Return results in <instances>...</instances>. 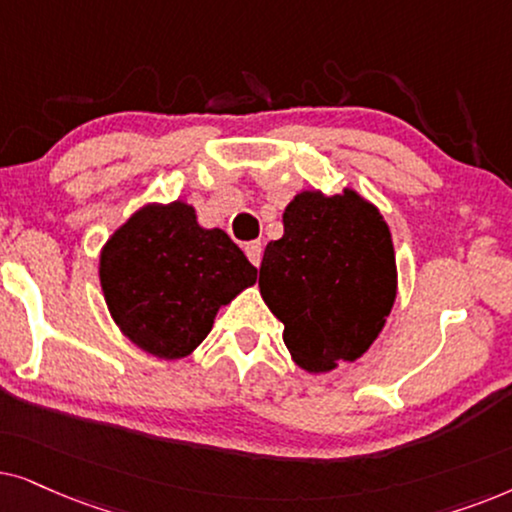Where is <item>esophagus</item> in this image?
Returning <instances> with one entry per match:
<instances>
[{
	"label": "esophagus",
	"instance_id": "obj_1",
	"mask_svg": "<svg viewBox=\"0 0 512 512\" xmlns=\"http://www.w3.org/2000/svg\"><path fill=\"white\" fill-rule=\"evenodd\" d=\"M262 243L260 241H252V243H248L245 245V255H248V260L255 264V267H260V262H262Z\"/></svg>",
	"mask_w": 512,
	"mask_h": 512
}]
</instances>
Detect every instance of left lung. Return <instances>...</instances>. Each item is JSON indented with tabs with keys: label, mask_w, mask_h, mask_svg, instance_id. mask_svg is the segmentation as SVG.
I'll list each match as a JSON object with an SVG mask.
<instances>
[{
	"label": "left lung",
	"mask_w": 512,
	"mask_h": 512,
	"mask_svg": "<svg viewBox=\"0 0 512 512\" xmlns=\"http://www.w3.org/2000/svg\"><path fill=\"white\" fill-rule=\"evenodd\" d=\"M260 292L299 367L332 370L377 339L395 302V252L379 210L356 192H302L264 250Z\"/></svg>",
	"instance_id": "1"
}]
</instances>
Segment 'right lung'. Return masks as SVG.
<instances>
[{"label":"right lung","instance_id":"1","mask_svg":"<svg viewBox=\"0 0 512 512\" xmlns=\"http://www.w3.org/2000/svg\"><path fill=\"white\" fill-rule=\"evenodd\" d=\"M257 281L222 229H203L187 203L145 206L100 255V285L121 332L156 358H185L208 337L217 309Z\"/></svg>","mask_w":512,"mask_h":512}]
</instances>
